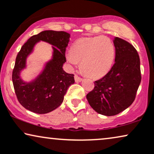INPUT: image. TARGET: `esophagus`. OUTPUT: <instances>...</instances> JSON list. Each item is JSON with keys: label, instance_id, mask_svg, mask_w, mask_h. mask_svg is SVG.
I'll use <instances>...</instances> for the list:
<instances>
[{"label": "esophagus", "instance_id": "1", "mask_svg": "<svg viewBox=\"0 0 154 154\" xmlns=\"http://www.w3.org/2000/svg\"><path fill=\"white\" fill-rule=\"evenodd\" d=\"M75 80L76 82H80L82 80V79L81 77H79L78 75H75Z\"/></svg>", "mask_w": 154, "mask_h": 154}]
</instances>
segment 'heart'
Instances as JSON below:
<instances>
[{"label": "heart", "instance_id": "1", "mask_svg": "<svg viewBox=\"0 0 154 154\" xmlns=\"http://www.w3.org/2000/svg\"><path fill=\"white\" fill-rule=\"evenodd\" d=\"M115 46L106 36L77 40L67 53L66 60L72 67L81 62V69L86 75L96 78L106 75L115 58Z\"/></svg>", "mask_w": 154, "mask_h": 154}]
</instances>
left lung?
I'll use <instances>...</instances> for the list:
<instances>
[{"label":"left lung","mask_w":154,"mask_h":154,"mask_svg":"<svg viewBox=\"0 0 154 154\" xmlns=\"http://www.w3.org/2000/svg\"><path fill=\"white\" fill-rule=\"evenodd\" d=\"M113 44V66L103 78L94 82V89L87 95L91 107L106 116H116L130 107L141 79L140 59L134 47L118 37Z\"/></svg>","instance_id":"1"}]
</instances>
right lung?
<instances>
[{"instance_id":"obj_1","label":"right lung","mask_w":154,"mask_h":154,"mask_svg":"<svg viewBox=\"0 0 154 154\" xmlns=\"http://www.w3.org/2000/svg\"><path fill=\"white\" fill-rule=\"evenodd\" d=\"M70 34L65 32L46 30L32 36L20 49L13 71L14 89L20 104L30 111L38 114L50 112L63 103L69 86L75 83L74 75L63 70L66 62L65 49ZM52 45V57L34 79L25 82L20 74L26 68V59L38 42Z\"/></svg>"}]
</instances>
